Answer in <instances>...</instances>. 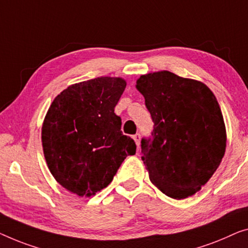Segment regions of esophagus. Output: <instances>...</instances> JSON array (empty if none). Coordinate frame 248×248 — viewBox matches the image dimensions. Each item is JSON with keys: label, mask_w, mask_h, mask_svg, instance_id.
<instances>
[{"label": "esophagus", "mask_w": 248, "mask_h": 248, "mask_svg": "<svg viewBox=\"0 0 248 248\" xmlns=\"http://www.w3.org/2000/svg\"><path fill=\"white\" fill-rule=\"evenodd\" d=\"M132 138H134V140L136 141V145L137 146H140V138H141V136H140V134H136L134 137H132Z\"/></svg>", "instance_id": "esophagus-1"}]
</instances>
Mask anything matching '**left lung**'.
I'll list each match as a JSON object with an SVG mask.
<instances>
[{
	"label": "left lung",
	"mask_w": 248,
	"mask_h": 248,
	"mask_svg": "<svg viewBox=\"0 0 248 248\" xmlns=\"http://www.w3.org/2000/svg\"><path fill=\"white\" fill-rule=\"evenodd\" d=\"M136 87L154 121L151 136L141 139L151 183L169 197L187 198L224 157L226 129L217 99L206 84L169 71L141 76Z\"/></svg>",
	"instance_id": "left-lung-1"
}]
</instances>
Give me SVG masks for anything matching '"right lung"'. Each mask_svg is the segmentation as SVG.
Wrapping results in <instances>:
<instances>
[{"instance_id": "right-lung-1", "label": "right lung", "mask_w": 248, "mask_h": 248, "mask_svg": "<svg viewBox=\"0 0 248 248\" xmlns=\"http://www.w3.org/2000/svg\"><path fill=\"white\" fill-rule=\"evenodd\" d=\"M121 78L101 77L70 86L50 106L42 146L55 180L78 196L94 195L112 182L134 139L121 131L114 107L125 88Z\"/></svg>"}]
</instances>
